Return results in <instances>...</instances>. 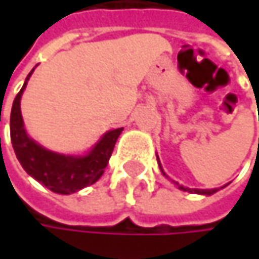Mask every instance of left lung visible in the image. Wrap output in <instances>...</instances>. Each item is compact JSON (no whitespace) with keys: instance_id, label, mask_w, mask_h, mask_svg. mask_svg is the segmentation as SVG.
<instances>
[{"instance_id":"1","label":"left lung","mask_w":259,"mask_h":259,"mask_svg":"<svg viewBox=\"0 0 259 259\" xmlns=\"http://www.w3.org/2000/svg\"><path fill=\"white\" fill-rule=\"evenodd\" d=\"M157 163H159V168H160V171H162V174L163 176H166L165 172H163V169H162V165H160V160H159V157H157ZM176 183V181H174ZM177 186H179V183H176ZM179 189L181 190H184V192H189V193H198V195H213V193H216L218 190H219V187L218 189H189V187H184V186H179ZM222 189V187H221Z\"/></svg>"}]
</instances>
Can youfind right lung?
I'll return each mask as SVG.
<instances>
[{
  "label": "right lung",
  "mask_w": 259,
  "mask_h": 259,
  "mask_svg": "<svg viewBox=\"0 0 259 259\" xmlns=\"http://www.w3.org/2000/svg\"><path fill=\"white\" fill-rule=\"evenodd\" d=\"M34 69L26 76L25 83L15 97L10 114V138L16 157L28 176L49 190L61 195H70L99 180L109 162L115 142L123 127L108 130L94 147L82 156L60 154L41 147L28 136L21 112V97L26 82Z\"/></svg>",
  "instance_id": "right-lung-1"
}]
</instances>
